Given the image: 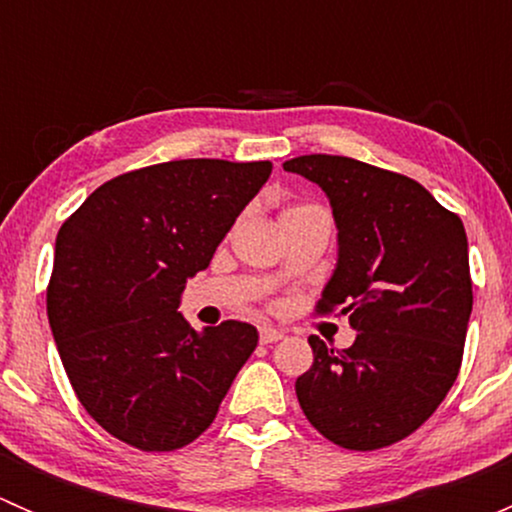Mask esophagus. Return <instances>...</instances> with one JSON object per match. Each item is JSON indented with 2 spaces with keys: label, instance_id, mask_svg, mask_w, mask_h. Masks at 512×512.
Returning <instances> with one entry per match:
<instances>
[{
  "label": "esophagus",
  "instance_id": "1",
  "mask_svg": "<svg viewBox=\"0 0 512 512\" xmlns=\"http://www.w3.org/2000/svg\"><path fill=\"white\" fill-rule=\"evenodd\" d=\"M282 337H285V334H282L280 329H272V327H262L260 329V342L262 344H275V342H280Z\"/></svg>",
  "mask_w": 512,
  "mask_h": 512
}]
</instances>
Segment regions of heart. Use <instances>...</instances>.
Segmentation results:
<instances>
[{
    "instance_id": "b5f03b06",
    "label": "heart",
    "mask_w": 512,
    "mask_h": 512,
    "mask_svg": "<svg viewBox=\"0 0 512 512\" xmlns=\"http://www.w3.org/2000/svg\"><path fill=\"white\" fill-rule=\"evenodd\" d=\"M292 210H294V208H292Z\"/></svg>"
}]
</instances>
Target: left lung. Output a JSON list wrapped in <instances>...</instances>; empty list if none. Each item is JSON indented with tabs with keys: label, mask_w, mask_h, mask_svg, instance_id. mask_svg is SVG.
I'll use <instances>...</instances> for the list:
<instances>
[{
	"label": "left lung",
	"mask_w": 512,
	"mask_h": 512,
	"mask_svg": "<svg viewBox=\"0 0 512 512\" xmlns=\"http://www.w3.org/2000/svg\"><path fill=\"white\" fill-rule=\"evenodd\" d=\"M282 168L327 193L339 260L317 314H347L356 339L309 337L297 379L314 428L349 451L411 436L441 406L463 361L473 282L461 218L421 183L344 156H299Z\"/></svg>",
	"instance_id": "obj_1"
}]
</instances>
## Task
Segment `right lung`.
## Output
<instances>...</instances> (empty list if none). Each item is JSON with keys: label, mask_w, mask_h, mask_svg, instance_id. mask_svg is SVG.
Returning <instances> with one entry per match:
<instances>
[{"label": "right lung", "mask_w": 512, "mask_h": 512, "mask_svg": "<svg viewBox=\"0 0 512 512\" xmlns=\"http://www.w3.org/2000/svg\"><path fill=\"white\" fill-rule=\"evenodd\" d=\"M270 173V160H168L103 183L61 225L46 314L81 406L118 441L193 443L255 352L252 324L198 334L178 304Z\"/></svg>", "instance_id": "right-lung-1"}]
</instances>
